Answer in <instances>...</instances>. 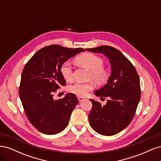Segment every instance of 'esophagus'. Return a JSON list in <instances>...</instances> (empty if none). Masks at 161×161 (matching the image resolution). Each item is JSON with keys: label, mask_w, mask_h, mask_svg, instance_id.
<instances>
[{"label": "esophagus", "mask_w": 161, "mask_h": 161, "mask_svg": "<svg viewBox=\"0 0 161 161\" xmlns=\"http://www.w3.org/2000/svg\"><path fill=\"white\" fill-rule=\"evenodd\" d=\"M78 99H79V101L80 102V101H84L85 100V99L83 98V97H78Z\"/></svg>", "instance_id": "1"}]
</instances>
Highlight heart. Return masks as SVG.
Returning a JSON list of instances; mask_svg holds the SVG:
<instances>
[{"label": "heart", "instance_id": "b5f03b06", "mask_svg": "<svg viewBox=\"0 0 161 161\" xmlns=\"http://www.w3.org/2000/svg\"><path fill=\"white\" fill-rule=\"evenodd\" d=\"M77 62L90 72V78L98 84H103L108 81L109 77L108 70L103 69L104 62L102 58L92 53H87L76 58ZM60 72L64 79L68 81L72 79V67L69 61L63 63L60 68ZM93 89L91 83L75 82L69 87V91L71 93L80 97H85Z\"/></svg>", "mask_w": 161, "mask_h": 161}]
</instances>
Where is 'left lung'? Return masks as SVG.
<instances>
[{
    "instance_id": "8db88e82",
    "label": "left lung",
    "mask_w": 161,
    "mask_h": 161,
    "mask_svg": "<svg viewBox=\"0 0 161 161\" xmlns=\"http://www.w3.org/2000/svg\"><path fill=\"white\" fill-rule=\"evenodd\" d=\"M86 50L102 53L110 62L111 72L107 83L94 92L96 96L109 97V100L101 105L91 99L89 120L96 132L113 136L124 130L134 118L140 99L139 76L132 64L113 47L102 46Z\"/></svg>"
}]
</instances>
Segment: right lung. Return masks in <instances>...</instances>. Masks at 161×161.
Instances as JSON below:
<instances>
[{
    "label": "right lung",
    "mask_w": 161,
    "mask_h": 161,
    "mask_svg": "<svg viewBox=\"0 0 161 161\" xmlns=\"http://www.w3.org/2000/svg\"><path fill=\"white\" fill-rule=\"evenodd\" d=\"M81 52L85 50L46 46L37 51L24 67L19 97L29 121L43 134H56L64 130L79 103L75 94L68 93L63 99L55 100L53 92L66 85L60 72L63 63Z\"/></svg>",
    "instance_id": "right-lung-1"
}]
</instances>
